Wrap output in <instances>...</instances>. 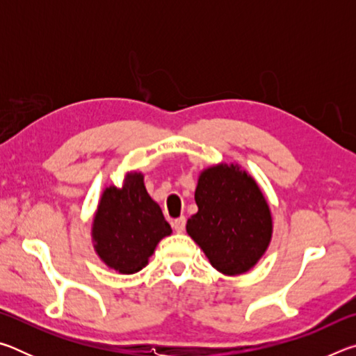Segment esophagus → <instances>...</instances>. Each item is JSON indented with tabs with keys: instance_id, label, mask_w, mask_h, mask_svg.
<instances>
[{
	"instance_id": "esophagus-1",
	"label": "esophagus",
	"mask_w": 356,
	"mask_h": 356,
	"mask_svg": "<svg viewBox=\"0 0 356 356\" xmlns=\"http://www.w3.org/2000/svg\"><path fill=\"white\" fill-rule=\"evenodd\" d=\"M185 225H186L185 216H179V218H176V220L172 221V227H174V231H176V232H184L185 231Z\"/></svg>"
}]
</instances>
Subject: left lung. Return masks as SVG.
Instances as JSON below:
<instances>
[{
    "label": "left lung",
    "instance_id": "8db88e82",
    "mask_svg": "<svg viewBox=\"0 0 356 356\" xmlns=\"http://www.w3.org/2000/svg\"><path fill=\"white\" fill-rule=\"evenodd\" d=\"M195 200L197 213L186 221V232L212 267L225 275H242L254 267L273 231L256 180L238 166H212L201 172Z\"/></svg>",
    "mask_w": 356,
    "mask_h": 356
}]
</instances>
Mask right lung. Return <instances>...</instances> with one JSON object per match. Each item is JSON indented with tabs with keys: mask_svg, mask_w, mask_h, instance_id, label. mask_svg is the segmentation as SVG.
I'll return each mask as SVG.
<instances>
[{
	"mask_svg": "<svg viewBox=\"0 0 356 356\" xmlns=\"http://www.w3.org/2000/svg\"><path fill=\"white\" fill-rule=\"evenodd\" d=\"M171 226L152 201L143 174L130 172L122 188L108 186L92 225L94 248L108 267L131 275L147 265L155 246Z\"/></svg>",
	"mask_w": 356,
	"mask_h": 356,
	"instance_id": "1",
	"label": "right lung"
}]
</instances>
